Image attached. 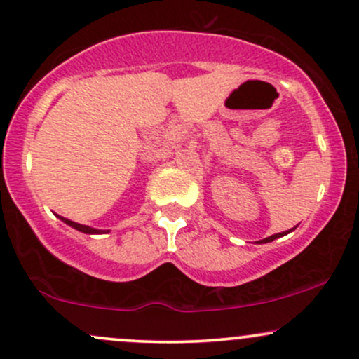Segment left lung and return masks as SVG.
<instances>
[{"label":"left lung","mask_w":359,"mask_h":359,"mask_svg":"<svg viewBox=\"0 0 359 359\" xmlns=\"http://www.w3.org/2000/svg\"><path fill=\"white\" fill-rule=\"evenodd\" d=\"M295 229V227H293ZM292 229V231H293ZM292 231H287V232H283V233H275V236H269V237H266V239H261V241H257V243L259 244H266V243H271V241H275V239H278V237H281V236H285V233H288V232H292Z\"/></svg>","instance_id":"8db88e82"}]
</instances>
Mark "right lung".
I'll use <instances>...</instances> for the list:
<instances>
[{
    "mask_svg": "<svg viewBox=\"0 0 359 359\" xmlns=\"http://www.w3.org/2000/svg\"><path fill=\"white\" fill-rule=\"evenodd\" d=\"M60 220H62L64 224H67L69 225V227H72V229H76V231H79V232H84V233H107L108 231H100V229H93V227H90V225H83V224H78V222H72V220H69V219H64V217H60V215H57Z\"/></svg>",
    "mask_w": 359,
    "mask_h": 359,
    "instance_id": "1",
    "label": "right lung"
}]
</instances>
